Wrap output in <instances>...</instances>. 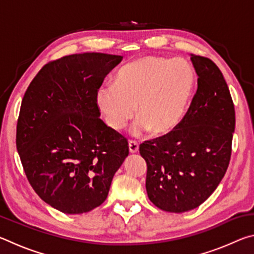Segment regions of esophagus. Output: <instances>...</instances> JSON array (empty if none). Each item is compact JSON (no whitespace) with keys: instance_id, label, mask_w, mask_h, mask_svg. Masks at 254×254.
<instances>
[{"instance_id":"esophagus-1","label":"esophagus","mask_w":254,"mask_h":254,"mask_svg":"<svg viewBox=\"0 0 254 254\" xmlns=\"http://www.w3.org/2000/svg\"><path fill=\"white\" fill-rule=\"evenodd\" d=\"M128 150H130V153H136L139 151V144L135 141H130L128 142Z\"/></svg>"}]
</instances>
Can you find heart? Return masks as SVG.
<instances>
[{"label": "heart", "instance_id": "1", "mask_svg": "<svg viewBox=\"0 0 254 254\" xmlns=\"http://www.w3.org/2000/svg\"><path fill=\"white\" fill-rule=\"evenodd\" d=\"M194 85L195 71L186 60L143 56L123 66L115 84L102 85L96 103L113 130L126 127L136 110L133 135L162 134L182 121Z\"/></svg>", "mask_w": 254, "mask_h": 254}]
</instances>
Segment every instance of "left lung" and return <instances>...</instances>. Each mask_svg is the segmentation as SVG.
I'll list each match as a JSON object with an SVG mask.
<instances>
[{
  "label": "left lung",
  "instance_id": "8db88e82",
  "mask_svg": "<svg viewBox=\"0 0 254 254\" xmlns=\"http://www.w3.org/2000/svg\"><path fill=\"white\" fill-rule=\"evenodd\" d=\"M197 91L173 131L140 144L147 162L148 197L158 208L184 213L212 195L229 167L235 111L230 89L212 60L190 55Z\"/></svg>",
  "mask_w": 254,
  "mask_h": 254
}]
</instances>
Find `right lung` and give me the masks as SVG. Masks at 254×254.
Segmentation results:
<instances>
[{
	"mask_svg": "<svg viewBox=\"0 0 254 254\" xmlns=\"http://www.w3.org/2000/svg\"><path fill=\"white\" fill-rule=\"evenodd\" d=\"M122 56L84 53L41 68L25 92L16 149L34 191L65 214L104 203L128 154L126 137L100 119L96 92Z\"/></svg>",
	"mask_w": 254,
	"mask_h": 254,
	"instance_id": "obj_1",
	"label": "right lung"
}]
</instances>
